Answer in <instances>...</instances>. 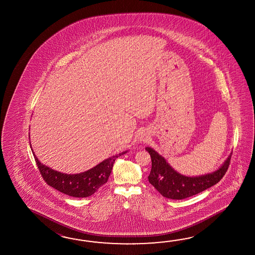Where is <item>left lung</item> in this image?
Instances as JSON below:
<instances>
[{
	"instance_id": "obj_1",
	"label": "left lung",
	"mask_w": 255,
	"mask_h": 255,
	"mask_svg": "<svg viewBox=\"0 0 255 255\" xmlns=\"http://www.w3.org/2000/svg\"><path fill=\"white\" fill-rule=\"evenodd\" d=\"M150 154L152 167L148 175L149 183L165 198L183 200L196 195L218 183L227 171L232 153L222 166L210 173L200 176H186L174 169L166 158L152 147L146 146Z\"/></svg>"
}]
</instances>
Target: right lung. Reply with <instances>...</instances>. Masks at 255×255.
Instances as JSON below:
<instances>
[{
    "label": "right lung",
    "mask_w": 255,
    "mask_h": 255,
    "mask_svg": "<svg viewBox=\"0 0 255 255\" xmlns=\"http://www.w3.org/2000/svg\"><path fill=\"white\" fill-rule=\"evenodd\" d=\"M30 146L39 170L46 183L55 190H59L60 192H63L65 195L76 198H86L93 195L108 181L115 160L128 152V150H126L106 158L97 166L81 173L66 174L43 165L34 154L31 143Z\"/></svg>",
    "instance_id": "1"
}]
</instances>
